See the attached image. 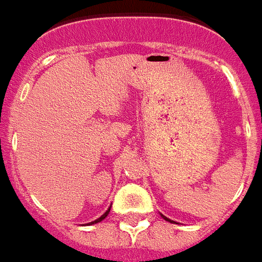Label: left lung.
Segmentation results:
<instances>
[{
  "label": "left lung",
  "mask_w": 262,
  "mask_h": 262,
  "mask_svg": "<svg viewBox=\"0 0 262 262\" xmlns=\"http://www.w3.org/2000/svg\"><path fill=\"white\" fill-rule=\"evenodd\" d=\"M161 216H162V217H164V219H165V221H167V222H170V223H174V222H173V221H170V219H169V217H166V216H164V215H161Z\"/></svg>",
  "instance_id": "obj_1"
}]
</instances>
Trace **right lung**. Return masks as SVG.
Wrapping results in <instances>:
<instances>
[{"label":"right lung","instance_id":"obj_1","mask_svg":"<svg viewBox=\"0 0 262 262\" xmlns=\"http://www.w3.org/2000/svg\"><path fill=\"white\" fill-rule=\"evenodd\" d=\"M110 211H111V207L110 208H108V210L105 211V214H102L101 216L98 217V219H96V221H93V222H91V223H88V225H95V223H98V222H101L102 219H105L106 216H108V214H110Z\"/></svg>","mask_w":262,"mask_h":262}]
</instances>
